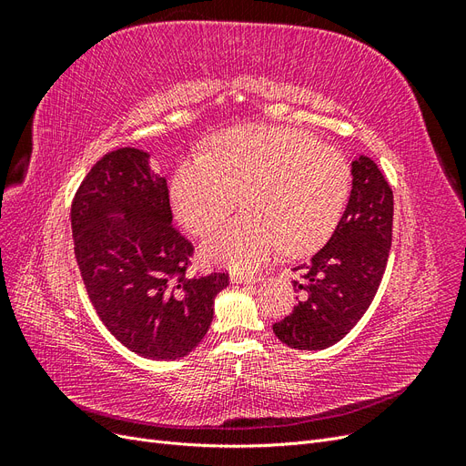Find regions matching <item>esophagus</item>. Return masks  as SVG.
<instances>
[{
  "mask_svg": "<svg viewBox=\"0 0 466 466\" xmlns=\"http://www.w3.org/2000/svg\"><path fill=\"white\" fill-rule=\"evenodd\" d=\"M229 279L231 284H255V281H260V276L247 274V272H231Z\"/></svg>",
  "mask_w": 466,
  "mask_h": 466,
  "instance_id": "obj_1",
  "label": "esophagus"
}]
</instances>
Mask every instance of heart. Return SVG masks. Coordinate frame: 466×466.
<instances>
[{"label": "heart", "mask_w": 466, "mask_h": 466, "mask_svg": "<svg viewBox=\"0 0 466 466\" xmlns=\"http://www.w3.org/2000/svg\"><path fill=\"white\" fill-rule=\"evenodd\" d=\"M351 171L344 155L305 130L245 126L216 137L209 153L182 159L171 178L178 221L196 235L228 218L243 196L247 214L211 233L202 257L250 270L274 252L305 255L336 229Z\"/></svg>", "instance_id": "obj_1"}]
</instances>
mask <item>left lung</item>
Here are the masks:
<instances>
[{
	"instance_id": "8db88e82",
	"label": "left lung",
	"mask_w": 466,
	"mask_h": 466,
	"mask_svg": "<svg viewBox=\"0 0 466 466\" xmlns=\"http://www.w3.org/2000/svg\"><path fill=\"white\" fill-rule=\"evenodd\" d=\"M392 238V190L373 159L351 161V192L329 243L301 270L293 288L301 301L274 324L278 340L295 350H324L356 327L368 311Z\"/></svg>"
}]
</instances>
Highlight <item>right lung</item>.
Segmentation results:
<instances>
[{
  "instance_id": "1",
  "label": "right lung",
  "mask_w": 466,
  "mask_h": 466,
  "mask_svg": "<svg viewBox=\"0 0 466 466\" xmlns=\"http://www.w3.org/2000/svg\"><path fill=\"white\" fill-rule=\"evenodd\" d=\"M151 155L106 153L72 204L76 258L89 299L116 340L147 360H178L202 342L228 274L187 276L192 245L173 228Z\"/></svg>"
}]
</instances>
